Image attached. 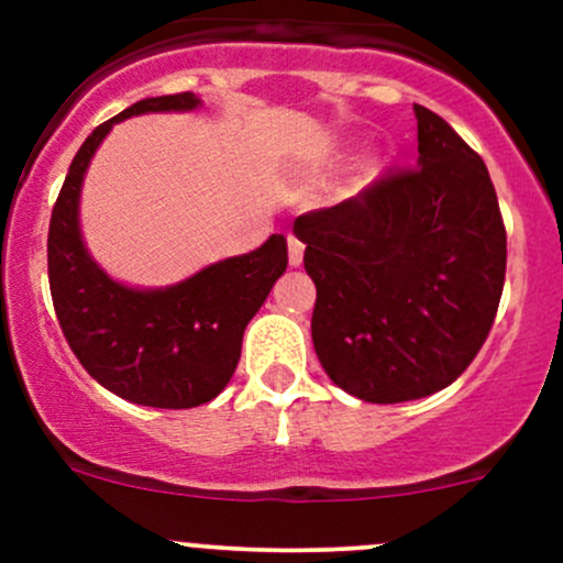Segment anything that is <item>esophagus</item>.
<instances>
[{
	"instance_id": "34e87169",
	"label": "esophagus",
	"mask_w": 563,
	"mask_h": 563,
	"mask_svg": "<svg viewBox=\"0 0 563 563\" xmlns=\"http://www.w3.org/2000/svg\"><path fill=\"white\" fill-rule=\"evenodd\" d=\"M302 258H305V245L297 240V236L288 234V264L302 266Z\"/></svg>"
}]
</instances>
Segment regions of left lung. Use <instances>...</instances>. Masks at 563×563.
I'll return each instance as SVG.
<instances>
[{
	"mask_svg": "<svg viewBox=\"0 0 563 563\" xmlns=\"http://www.w3.org/2000/svg\"><path fill=\"white\" fill-rule=\"evenodd\" d=\"M413 113L417 168L294 220L316 283L318 362L367 402L450 387L490 332L507 272L485 163L439 113Z\"/></svg>",
	"mask_w": 563,
	"mask_h": 563,
	"instance_id": "1",
	"label": "left lung"
}]
</instances>
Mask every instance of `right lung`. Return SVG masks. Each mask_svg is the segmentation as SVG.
<instances>
[{
    "label": "right lung",
    "mask_w": 563,
    "mask_h": 563,
    "mask_svg": "<svg viewBox=\"0 0 563 563\" xmlns=\"http://www.w3.org/2000/svg\"><path fill=\"white\" fill-rule=\"evenodd\" d=\"M201 108L192 92L146 98L92 130L73 157L48 229V283L56 318L89 376L122 400L192 408L214 400L236 371L242 334L288 266L286 236L201 266L185 280L139 288L111 277L81 234V190L113 124L141 113Z\"/></svg>",
    "instance_id": "obj_1"
}]
</instances>
